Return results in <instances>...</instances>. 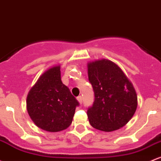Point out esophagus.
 I'll return each instance as SVG.
<instances>
[{
    "mask_svg": "<svg viewBox=\"0 0 161 161\" xmlns=\"http://www.w3.org/2000/svg\"><path fill=\"white\" fill-rule=\"evenodd\" d=\"M77 100L79 101V103H80L81 105H82V96H78L77 97Z\"/></svg>",
    "mask_w": 161,
    "mask_h": 161,
    "instance_id": "1",
    "label": "esophagus"
}]
</instances>
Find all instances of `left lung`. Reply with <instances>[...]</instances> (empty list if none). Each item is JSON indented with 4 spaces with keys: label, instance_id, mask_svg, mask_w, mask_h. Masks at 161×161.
Here are the masks:
<instances>
[{
    "label": "left lung",
    "instance_id": "obj_1",
    "mask_svg": "<svg viewBox=\"0 0 161 161\" xmlns=\"http://www.w3.org/2000/svg\"><path fill=\"white\" fill-rule=\"evenodd\" d=\"M88 74L95 96L87 111L90 125L103 131L122 128L137 109V97L132 84L122 70L108 59L89 63Z\"/></svg>",
    "mask_w": 161,
    "mask_h": 161
}]
</instances>
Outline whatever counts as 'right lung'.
Wrapping results in <instances>:
<instances>
[{
  "label": "right lung",
  "mask_w": 161,
  "mask_h": 161,
  "mask_svg": "<svg viewBox=\"0 0 161 161\" xmlns=\"http://www.w3.org/2000/svg\"><path fill=\"white\" fill-rule=\"evenodd\" d=\"M79 105L69 89L62 82L59 66L44 72L26 98L30 117L36 126L49 132L66 129Z\"/></svg>",
  "instance_id": "obj_1"
}]
</instances>
